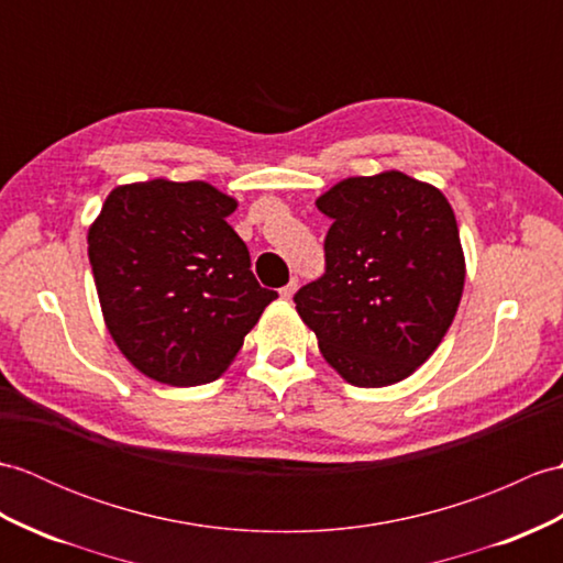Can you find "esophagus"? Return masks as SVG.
<instances>
[{
	"mask_svg": "<svg viewBox=\"0 0 563 563\" xmlns=\"http://www.w3.org/2000/svg\"><path fill=\"white\" fill-rule=\"evenodd\" d=\"M297 285H299L297 278H292L285 287H280V297H283V299H292V295L297 292Z\"/></svg>",
	"mask_w": 563,
	"mask_h": 563,
	"instance_id": "obj_1",
	"label": "esophagus"
}]
</instances>
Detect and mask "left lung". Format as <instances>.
<instances>
[{
	"label": "left lung",
	"mask_w": 563,
	"mask_h": 563,
	"mask_svg": "<svg viewBox=\"0 0 563 563\" xmlns=\"http://www.w3.org/2000/svg\"><path fill=\"white\" fill-rule=\"evenodd\" d=\"M317 206L333 220L325 273L299 287L297 313L347 384H398L431 357L461 305L465 256L453 208L398 169L338 181Z\"/></svg>",
	"instance_id": "left-lung-1"
}]
</instances>
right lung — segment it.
Here are the masks:
<instances>
[{
    "label": "right lung",
    "instance_id": "right-lung-1",
    "mask_svg": "<svg viewBox=\"0 0 563 563\" xmlns=\"http://www.w3.org/2000/svg\"><path fill=\"white\" fill-rule=\"evenodd\" d=\"M234 208L208 181L151 179L112 189L88 230L104 325L155 382H213L278 297L228 225Z\"/></svg>",
    "mask_w": 563,
    "mask_h": 563
}]
</instances>
